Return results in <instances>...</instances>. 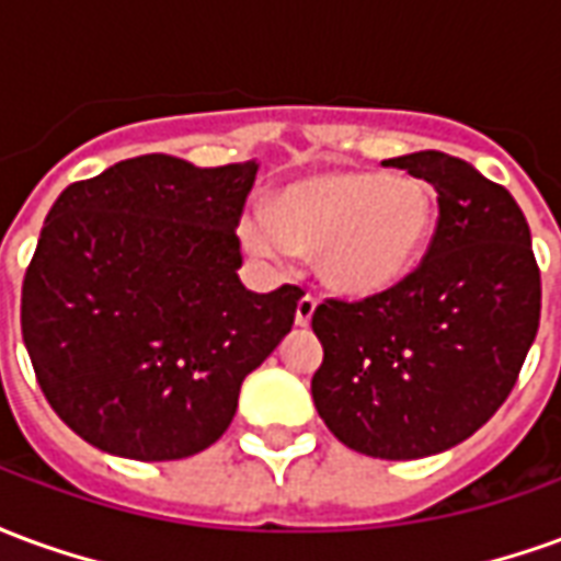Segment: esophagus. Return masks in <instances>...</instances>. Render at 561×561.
<instances>
[{"instance_id": "obj_1", "label": "esophagus", "mask_w": 561, "mask_h": 561, "mask_svg": "<svg viewBox=\"0 0 561 561\" xmlns=\"http://www.w3.org/2000/svg\"><path fill=\"white\" fill-rule=\"evenodd\" d=\"M316 306H318V300L316 297H312V294H306V297H300V300H297V324H300V328H306V324H309V321H312V316H316Z\"/></svg>"}]
</instances>
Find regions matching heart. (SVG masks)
Masks as SVG:
<instances>
[{"instance_id":"1","label":"heart","mask_w":561,"mask_h":561,"mask_svg":"<svg viewBox=\"0 0 561 561\" xmlns=\"http://www.w3.org/2000/svg\"><path fill=\"white\" fill-rule=\"evenodd\" d=\"M433 188L412 173L333 171L279 188L270 213L240 225L252 255L288 264L312 249L321 282L345 297H373L400 285L433 237Z\"/></svg>"}]
</instances>
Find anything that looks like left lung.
I'll return each instance as SVG.
<instances>
[{
  "instance_id": "8db88e82",
  "label": "left lung",
  "mask_w": 561,
  "mask_h": 561,
  "mask_svg": "<svg viewBox=\"0 0 561 561\" xmlns=\"http://www.w3.org/2000/svg\"><path fill=\"white\" fill-rule=\"evenodd\" d=\"M385 164L438 192L433 243L390 291L318 306L312 400L357 454L421 459L466 442L507 400L538 333L541 273L517 201L469 161L423 149Z\"/></svg>"
}]
</instances>
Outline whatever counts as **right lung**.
Masks as SVG:
<instances>
[{
  "label": "right lung",
  "mask_w": 561,
  "mask_h": 561,
  "mask_svg": "<svg viewBox=\"0 0 561 561\" xmlns=\"http://www.w3.org/2000/svg\"><path fill=\"white\" fill-rule=\"evenodd\" d=\"M257 161L149 152L71 183L44 219L20 324L54 412L114 457L161 462L231 426L300 288H245L237 225Z\"/></svg>",
  "instance_id": "1"
}]
</instances>
